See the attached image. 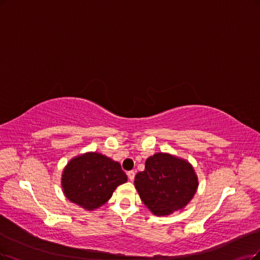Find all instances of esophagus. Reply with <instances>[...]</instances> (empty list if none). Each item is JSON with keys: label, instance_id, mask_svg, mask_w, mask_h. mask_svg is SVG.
I'll return each instance as SVG.
<instances>
[{"label": "esophagus", "instance_id": "obj_1", "mask_svg": "<svg viewBox=\"0 0 260 260\" xmlns=\"http://www.w3.org/2000/svg\"><path fill=\"white\" fill-rule=\"evenodd\" d=\"M127 177H128L129 181H133L134 179H135V171H133V170L128 171V172H127Z\"/></svg>", "mask_w": 260, "mask_h": 260}]
</instances>
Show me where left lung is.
Returning <instances> with one entry per match:
<instances>
[{"label": "left lung", "mask_w": 260, "mask_h": 260, "mask_svg": "<svg viewBox=\"0 0 260 260\" xmlns=\"http://www.w3.org/2000/svg\"><path fill=\"white\" fill-rule=\"evenodd\" d=\"M135 186L155 215H169L184 208L195 195L198 180L189 162L167 153L146 160L145 170L135 177Z\"/></svg>", "instance_id": "1"}]
</instances>
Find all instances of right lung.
<instances>
[{"label": "right lung", "mask_w": 260, "mask_h": 260, "mask_svg": "<svg viewBox=\"0 0 260 260\" xmlns=\"http://www.w3.org/2000/svg\"><path fill=\"white\" fill-rule=\"evenodd\" d=\"M126 181L127 177L118 161L94 152L77 156L67 164L62 186L72 203L94 210L103 206L117 186Z\"/></svg>", "instance_id": "add662e5"}]
</instances>
